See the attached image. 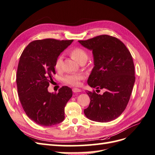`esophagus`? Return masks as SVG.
Instances as JSON below:
<instances>
[{
	"label": "esophagus",
	"instance_id": "obj_1",
	"mask_svg": "<svg viewBox=\"0 0 155 155\" xmlns=\"http://www.w3.org/2000/svg\"><path fill=\"white\" fill-rule=\"evenodd\" d=\"M72 91H73L74 93H77V92H80L81 91V89H79V88H74L72 89Z\"/></svg>",
	"mask_w": 155,
	"mask_h": 155
}]
</instances>
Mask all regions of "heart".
I'll return each instance as SVG.
<instances>
[{"label": "heart", "instance_id": "obj_1", "mask_svg": "<svg viewBox=\"0 0 155 155\" xmlns=\"http://www.w3.org/2000/svg\"><path fill=\"white\" fill-rule=\"evenodd\" d=\"M72 57L76 59L78 62L81 63L83 61L88 59V54L87 51L81 48H75L70 51ZM63 62V55H60L58 56L55 63V68L56 70H60L62 68ZM85 78V75L82 73L72 74L67 75L63 78V81L68 85L72 86H79L81 81Z\"/></svg>", "mask_w": 155, "mask_h": 155}]
</instances>
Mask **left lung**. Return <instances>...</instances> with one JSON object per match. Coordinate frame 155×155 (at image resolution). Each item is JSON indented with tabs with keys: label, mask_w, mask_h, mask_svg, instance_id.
<instances>
[{
	"label": "left lung",
	"mask_w": 155,
	"mask_h": 155,
	"mask_svg": "<svg viewBox=\"0 0 155 155\" xmlns=\"http://www.w3.org/2000/svg\"><path fill=\"white\" fill-rule=\"evenodd\" d=\"M78 42L92 51L94 66L88 85L96 91L106 90L103 94L87 91L91 102L84 113L97 122L114 120L124 111L132 93L135 82L132 55L122 42L108 35Z\"/></svg>",
	"instance_id": "1"
}]
</instances>
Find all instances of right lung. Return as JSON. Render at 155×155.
<instances>
[{
    "instance_id": "obj_1",
    "label": "right lung",
    "mask_w": 155,
    "mask_h": 155,
    "mask_svg": "<svg viewBox=\"0 0 155 155\" xmlns=\"http://www.w3.org/2000/svg\"><path fill=\"white\" fill-rule=\"evenodd\" d=\"M72 42L34 41L21 55L16 79L18 95L26 115L37 124L51 126L64 119V107L72 96V89L64 86L58 93H50L48 87L55 74L56 59Z\"/></svg>"
}]
</instances>
